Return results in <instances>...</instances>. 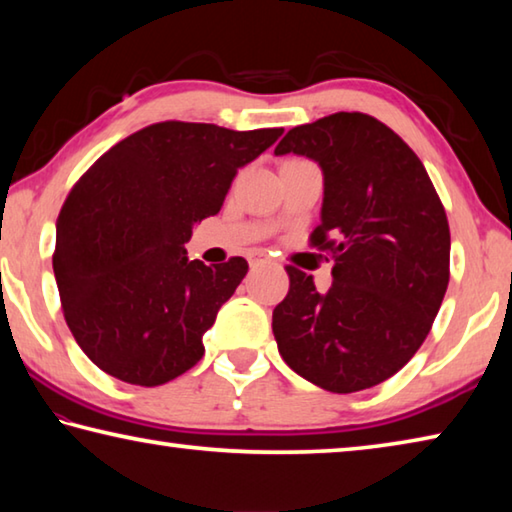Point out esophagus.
Returning <instances> with one entry per match:
<instances>
[{"label":"esophagus","mask_w":512,"mask_h":512,"mask_svg":"<svg viewBox=\"0 0 512 512\" xmlns=\"http://www.w3.org/2000/svg\"><path fill=\"white\" fill-rule=\"evenodd\" d=\"M250 264L253 266H262V264H273V259L268 257L264 250H253V253H250Z\"/></svg>","instance_id":"obj_1"}]
</instances>
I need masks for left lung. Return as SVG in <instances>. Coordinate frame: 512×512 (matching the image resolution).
I'll return each mask as SVG.
<instances>
[{
    "label": "left lung",
    "mask_w": 512,
    "mask_h": 512,
    "mask_svg": "<svg viewBox=\"0 0 512 512\" xmlns=\"http://www.w3.org/2000/svg\"><path fill=\"white\" fill-rule=\"evenodd\" d=\"M305 155L323 171L311 244L332 250V287L287 268L273 309L287 366L329 393L377 386L427 339L449 282V225L427 169L400 135L363 112L296 126L275 155Z\"/></svg>",
    "instance_id": "left-lung-1"
}]
</instances>
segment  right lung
<instances>
[{"label":"right lung","instance_id":"obj_1","mask_svg":"<svg viewBox=\"0 0 512 512\" xmlns=\"http://www.w3.org/2000/svg\"><path fill=\"white\" fill-rule=\"evenodd\" d=\"M282 133L162 121L112 146L74 185L56 221L54 275L76 343L103 372L160 386L201 361L203 334L248 262L205 266L185 244Z\"/></svg>","mask_w":512,"mask_h":512}]
</instances>
